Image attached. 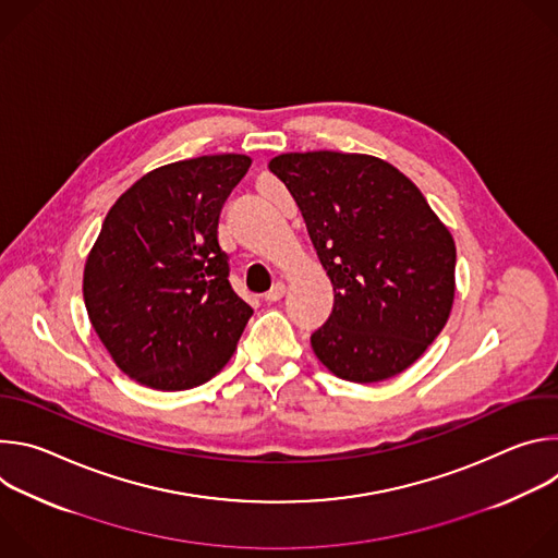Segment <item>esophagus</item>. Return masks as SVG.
<instances>
[{
	"label": "esophagus",
	"instance_id": "obj_1",
	"mask_svg": "<svg viewBox=\"0 0 558 558\" xmlns=\"http://www.w3.org/2000/svg\"><path fill=\"white\" fill-rule=\"evenodd\" d=\"M284 291H287L284 284H282V282H276V284L265 293V300H267V302H278V300L284 295Z\"/></svg>",
	"mask_w": 558,
	"mask_h": 558
}]
</instances>
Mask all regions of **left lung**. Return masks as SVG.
Returning a JSON list of instances; mask_svg holds the SVG:
<instances>
[{
    "mask_svg": "<svg viewBox=\"0 0 558 558\" xmlns=\"http://www.w3.org/2000/svg\"><path fill=\"white\" fill-rule=\"evenodd\" d=\"M269 170L295 198L333 284L311 347L331 373L371 384L407 371L441 333L457 250L424 194L368 154L291 151Z\"/></svg>",
    "mask_w": 558,
    "mask_h": 558,
    "instance_id": "8db88e82",
    "label": "left lung"
}]
</instances>
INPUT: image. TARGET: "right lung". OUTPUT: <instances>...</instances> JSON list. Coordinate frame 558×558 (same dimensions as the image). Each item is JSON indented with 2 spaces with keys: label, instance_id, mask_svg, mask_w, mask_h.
<instances>
[{
  "label": "right lung",
  "instance_id": "1",
  "mask_svg": "<svg viewBox=\"0 0 558 558\" xmlns=\"http://www.w3.org/2000/svg\"><path fill=\"white\" fill-rule=\"evenodd\" d=\"M252 166L245 154L198 156L138 179L108 211L86 260L90 323L132 379L185 390L233 355L254 308L229 284L218 218Z\"/></svg>",
  "mask_w": 558,
  "mask_h": 558
}]
</instances>
